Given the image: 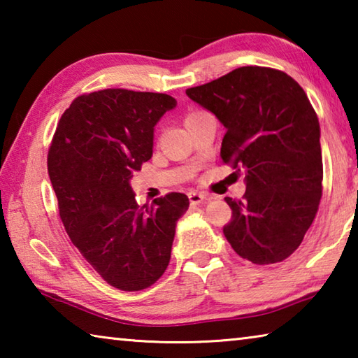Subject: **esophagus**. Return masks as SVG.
<instances>
[{
  "mask_svg": "<svg viewBox=\"0 0 358 358\" xmlns=\"http://www.w3.org/2000/svg\"><path fill=\"white\" fill-rule=\"evenodd\" d=\"M187 199H189V202L192 205H199V203H202V202L207 201V196H205V194H202V192L191 191V192H187Z\"/></svg>",
  "mask_w": 358,
  "mask_h": 358,
  "instance_id": "esophagus-1",
  "label": "esophagus"
}]
</instances>
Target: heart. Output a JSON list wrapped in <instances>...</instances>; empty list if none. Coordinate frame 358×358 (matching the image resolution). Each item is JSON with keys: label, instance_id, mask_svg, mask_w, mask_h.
Segmentation results:
<instances>
[{"label": "heart", "instance_id": "heart-1", "mask_svg": "<svg viewBox=\"0 0 358 358\" xmlns=\"http://www.w3.org/2000/svg\"><path fill=\"white\" fill-rule=\"evenodd\" d=\"M202 113H205L203 110H192V112H189L186 115V118H185V123L186 121H189V120H192V118H196V117H199V115H202Z\"/></svg>", "mask_w": 358, "mask_h": 358}]
</instances>
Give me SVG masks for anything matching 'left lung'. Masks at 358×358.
<instances>
[{"mask_svg": "<svg viewBox=\"0 0 358 358\" xmlns=\"http://www.w3.org/2000/svg\"><path fill=\"white\" fill-rule=\"evenodd\" d=\"M186 94L226 128L224 164L246 172L243 201L226 202L230 246L252 264L282 262L300 246L322 197L317 115L286 72L243 66Z\"/></svg>", "mask_w": 358, "mask_h": 358, "instance_id": "obj_1", "label": "left lung"}]
</instances>
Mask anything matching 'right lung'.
<instances>
[{
  "label": "right lung",
  "instance_id": "obj_1",
  "mask_svg": "<svg viewBox=\"0 0 358 358\" xmlns=\"http://www.w3.org/2000/svg\"><path fill=\"white\" fill-rule=\"evenodd\" d=\"M175 106L169 94L123 88L80 94L48 148L66 234L102 280L126 292L147 289L164 273L175 226L189 207L181 192L138 207L129 185L153 155L155 124Z\"/></svg>",
  "mask_w": 358,
  "mask_h": 358
}]
</instances>
